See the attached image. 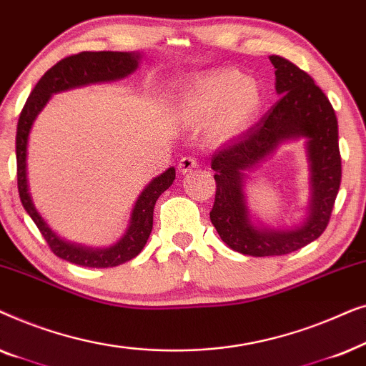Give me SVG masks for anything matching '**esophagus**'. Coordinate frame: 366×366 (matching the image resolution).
Instances as JSON below:
<instances>
[{
	"instance_id": "esophagus-1",
	"label": "esophagus",
	"mask_w": 366,
	"mask_h": 366,
	"mask_svg": "<svg viewBox=\"0 0 366 366\" xmlns=\"http://www.w3.org/2000/svg\"><path fill=\"white\" fill-rule=\"evenodd\" d=\"M198 167V162H197V158L194 157H192V154H184V157L179 159V163H178V169L182 173H188V172H192L193 168H197Z\"/></svg>"
}]
</instances>
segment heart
<instances>
[{
  "mask_svg": "<svg viewBox=\"0 0 366 366\" xmlns=\"http://www.w3.org/2000/svg\"><path fill=\"white\" fill-rule=\"evenodd\" d=\"M259 89L237 69H217L194 79L178 102L189 122L202 123L211 114L209 132L217 138L233 137L244 129L259 108Z\"/></svg>",
  "mask_w": 366,
  "mask_h": 366,
  "instance_id": "1",
  "label": "heart"
}]
</instances>
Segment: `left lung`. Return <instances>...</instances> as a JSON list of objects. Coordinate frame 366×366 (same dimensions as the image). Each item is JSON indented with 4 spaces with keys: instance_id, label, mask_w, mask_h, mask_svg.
<instances>
[{
    "instance_id": "obj_1",
    "label": "left lung",
    "mask_w": 366,
    "mask_h": 366,
    "mask_svg": "<svg viewBox=\"0 0 366 366\" xmlns=\"http://www.w3.org/2000/svg\"><path fill=\"white\" fill-rule=\"evenodd\" d=\"M269 61L277 69L278 103L259 123L212 157L217 193L209 219L229 248L252 257H280L315 242L328 227L342 183L338 122L332 103L303 69L274 54ZM295 136L309 138L312 209L298 230L262 232L247 219L242 197L244 172L261 162L285 139Z\"/></svg>"
}]
</instances>
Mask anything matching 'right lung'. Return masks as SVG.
<instances>
[{"label":"right lung","mask_w":366,"mask_h":366,"mask_svg":"<svg viewBox=\"0 0 366 366\" xmlns=\"http://www.w3.org/2000/svg\"><path fill=\"white\" fill-rule=\"evenodd\" d=\"M138 54L118 53V51H81L76 54L59 59V61L43 74L41 79L29 93L18 119L16 128V177H18V192L24 209L36 224L39 233L43 234L44 242L56 257L66 259L69 263L79 264V267L92 268H108L117 267L128 259L137 257L142 252L147 239L153 229V209L159 194L167 192L169 184L174 179V168H169L158 178L144 188L139 194L137 204H134L132 223L124 237L108 249H86L74 247L63 239H59L48 224L39 217L31 197L28 193L26 182V144L28 134L36 114L41 112L44 104L53 93L63 92V89L81 86L88 83L112 81V79L124 78L127 74L134 71L138 66Z\"/></svg>","instance_id":"obj_1"}]
</instances>
